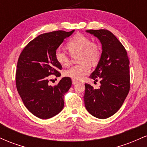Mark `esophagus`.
Listing matches in <instances>:
<instances>
[{
    "label": "esophagus",
    "mask_w": 147,
    "mask_h": 147,
    "mask_svg": "<svg viewBox=\"0 0 147 147\" xmlns=\"http://www.w3.org/2000/svg\"><path fill=\"white\" fill-rule=\"evenodd\" d=\"M72 84H73V85H75V84L78 83V81L75 80V79H72Z\"/></svg>",
    "instance_id": "1"
}]
</instances>
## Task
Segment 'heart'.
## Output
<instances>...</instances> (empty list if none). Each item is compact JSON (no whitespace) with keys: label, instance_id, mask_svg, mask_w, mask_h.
Returning <instances> with one entry per match:
<instances>
[{"label":"heart","instance_id":"obj_1","mask_svg":"<svg viewBox=\"0 0 147 147\" xmlns=\"http://www.w3.org/2000/svg\"><path fill=\"white\" fill-rule=\"evenodd\" d=\"M66 48L72 55L79 53L81 64L72 66L64 72V75L72 79L80 80L90 72L89 63L95 65L99 62L101 57L100 48L97 43L91 42L87 36L81 34L75 35L67 43ZM55 59L62 66L65 67L70 63V58L65 52L58 49L55 52Z\"/></svg>","mask_w":147,"mask_h":147}]
</instances>
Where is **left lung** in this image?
Instances as JSON below:
<instances>
[{
  "instance_id": "left-lung-1",
  "label": "left lung",
  "mask_w": 147,
  "mask_h": 147,
  "mask_svg": "<svg viewBox=\"0 0 147 147\" xmlns=\"http://www.w3.org/2000/svg\"><path fill=\"white\" fill-rule=\"evenodd\" d=\"M102 44V55L90 78L100 80L99 88L86 84L84 104L94 117L106 119L121 108L130 89L129 60L125 48L107 30H86Z\"/></svg>"
}]
</instances>
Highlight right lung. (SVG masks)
Listing matches in <instances>:
<instances>
[{"label":"right lung","mask_w":147,"mask_h":147,"mask_svg":"<svg viewBox=\"0 0 147 147\" xmlns=\"http://www.w3.org/2000/svg\"><path fill=\"white\" fill-rule=\"evenodd\" d=\"M75 32L62 30L42 34L25 47L20 55L16 73V88L23 104L36 117L49 119L59 113L63 96L70 89V77H63L55 86L48 84V76L61 75L62 66L55 52L65 38Z\"/></svg>","instance_id":"obj_1"}]
</instances>
